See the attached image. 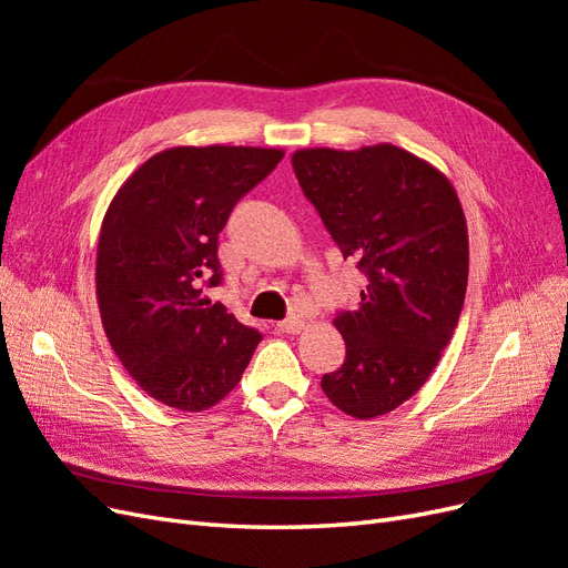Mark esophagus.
I'll return each mask as SVG.
<instances>
[{
    "label": "esophagus",
    "instance_id": "1",
    "mask_svg": "<svg viewBox=\"0 0 568 568\" xmlns=\"http://www.w3.org/2000/svg\"><path fill=\"white\" fill-rule=\"evenodd\" d=\"M303 326H305V322L301 317H288V320L277 324V332H282V334H298Z\"/></svg>",
    "mask_w": 568,
    "mask_h": 568
}]
</instances>
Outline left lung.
Listing matches in <instances>:
<instances>
[{
    "label": "left lung",
    "mask_w": 568,
    "mask_h": 568,
    "mask_svg": "<svg viewBox=\"0 0 568 568\" xmlns=\"http://www.w3.org/2000/svg\"><path fill=\"white\" fill-rule=\"evenodd\" d=\"M296 178L343 257L367 274L334 320L343 365L322 390L355 419L388 415L436 369L467 294L469 234L453 182L400 146L298 149Z\"/></svg>",
    "instance_id": "left-lung-1"
}]
</instances>
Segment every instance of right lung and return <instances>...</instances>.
I'll return each mask as SVG.
<instances>
[{"instance_id":"obj_1","label":"right lung","mask_w":568,"mask_h":568,"mask_svg":"<svg viewBox=\"0 0 568 568\" xmlns=\"http://www.w3.org/2000/svg\"><path fill=\"white\" fill-rule=\"evenodd\" d=\"M284 159L263 146H173L118 189L101 222L97 303L118 359L146 395L180 412L220 403L261 334L203 284L222 280L217 234L236 201Z\"/></svg>"}]
</instances>
